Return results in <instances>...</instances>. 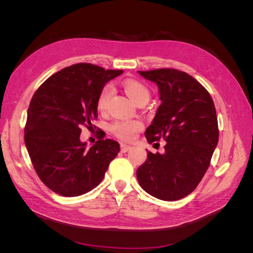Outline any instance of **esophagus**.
<instances>
[{"instance_id": "34e87169", "label": "esophagus", "mask_w": 253, "mask_h": 253, "mask_svg": "<svg viewBox=\"0 0 253 253\" xmlns=\"http://www.w3.org/2000/svg\"><path fill=\"white\" fill-rule=\"evenodd\" d=\"M129 149H131V145L126 144V143H120V150L122 153L127 152Z\"/></svg>"}]
</instances>
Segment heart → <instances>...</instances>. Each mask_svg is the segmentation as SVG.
<instances>
[{"label": "heart", "mask_w": 253, "mask_h": 253, "mask_svg": "<svg viewBox=\"0 0 253 253\" xmlns=\"http://www.w3.org/2000/svg\"><path fill=\"white\" fill-rule=\"evenodd\" d=\"M124 88L127 96L135 103L148 102L150 99V89L140 81L127 79L124 82ZM113 95V86L111 84L105 85L98 95L97 109L103 112L108 109L109 101ZM143 126L139 120H117L110 126L111 132L122 140H132L138 134Z\"/></svg>", "instance_id": "b5f03b06"}]
</instances>
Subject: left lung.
Segmentation results:
<instances>
[{
	"mask_svg": "<svg viewBox=\"0 0 253 253\" xmlns=\"http://www.w3.org/2000/svg\"><path fill=\"white\" fill-rule=\"evenodd\" d=\"M155 82L162 104L144 135L149 143L165 139L164 154L148 152L136 175L145 192L177 201L193 192L210 166L218 142L214 102L192 76L174 68L138 72Z\"/></svg>",
	"mask_w": 253,
	"mask_h": 253,
	"instance_id": "8db88e82",
	"label": "left lung"
}]
</instances>
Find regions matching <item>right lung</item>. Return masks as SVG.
I'll return each instance as SVG.
<instances>
[{
  "instance_id": "obj_1",
  "label": "right lung",
  "mask_w": 253,
  "mask_h": 253,
  "mask_svg": "<svg viewBox=\"0 0 253 253\" xmlns=\"http://www.w3.org/2000/svg\"><path fill=\"white\" fill-rule=\"evenodd\" d=\"M124 73L90 63L63 68L36 90L27 111L26 149L36 173L45 186L62 196H79L96 188L119 143L99 140L86 149L81 126L97 118V98L105 83Z\"/></svg>"
}]
</instances>
